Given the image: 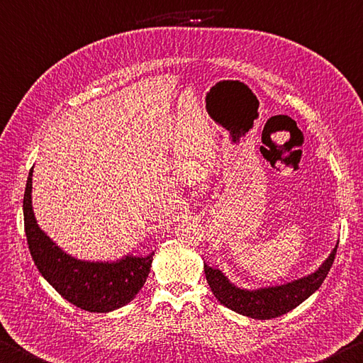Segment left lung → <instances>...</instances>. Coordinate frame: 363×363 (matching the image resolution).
<instances>
[{
  "label": "left lung",
  "mask_w": 363,
  "mask_h": 363,
  "mask_svg": "<svg viewBox=\"0 0 363 363\" xmlns=\"http://www.w3.org/2000/svg\"><path fill=\"white\" fill-rule=\"evenodd\" d=\"M336 249H338V244L335 245V249L330 253L325 262L314 272H311V274L298 277L295 281L281 285H271V287H238L236 284H233L225 276L223 271L212 268V266L206 263L204 272L207 277V284L211 285L212 294L223 306L238 314L252 317V319L269 320L282 314H287L289 311L300 306L315 290H319L322 282L325 281L330 268H332Z\"/></svg>",
  "instance_id": "8db88e82"
}]
</instances>
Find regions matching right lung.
Returning a JSON list of instances; mask_svg holds the SVG:
<instances>
[{"label": "right lung", "instance_id": "add662e5", "mask_svg": "<svg viewBox=\"0 0 363 363\" xmlns=\"http://www.w3.org/2000/svg\"><path fill=\"white\" fill-rule=\"evenodd\" d=\"M31 167L23 194V220L31 258L41 276L67 301L89 313H111L130 303L146 282L152 263L150 255H127L110 262L74 258L60 249L38 225L31 188Z\"/></svg>", "mask_w": 363, "mask_h": 363}]
</instances>
